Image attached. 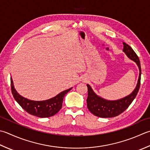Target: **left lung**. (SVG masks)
I'll list each match as a JSON object with an SVG mask.
<instances>
[{
    "label": "left lung",
    "instance_id": "1",
    "mask_svg": "<svg viewBox=\"0 0 150 150\" xmlns=\"http://www.w3.org/2000/svg\"><path fill=\"white\" fill-rule=\"evenodd\" d=\"M124 43V52L127 57L135 62L139 66L140 74L139 81L136 86V88L130 95L125 98L116 101H108L97 96L93 92L90 85L87 84L88 87V98L87 107L88 110L93 115L100 117V118H112L118 116L127 109L131 104L134 99L136 98L140 86V79H141V67L139 58L136 52L133 51L128 44Z\"/></svg>",
    "mask_w": 150,
    "mask_h": 150
}]
</instances>
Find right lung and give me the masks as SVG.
<instances>
[{
	"label": "right lung",
	"mask_w": 150,
	"mask_h": 150,
	"mask_svg": "<svg viewBox=\"0 0 150 150\" xmlns=\"http://www.w3.org/2000/svg\"><path fill=\"white\" fill-rule=\"evenodd\" d=\"M11 93L16 101L26 112L40 118H47L54 116L59 111L62 107L64 96L71 88L60 93L57 96L50 99L42 101H34L21 96L14 88L13 81L10 78Z\"/></svg>",
	"instance_id": "right-lung-1"
}]
</instances>
